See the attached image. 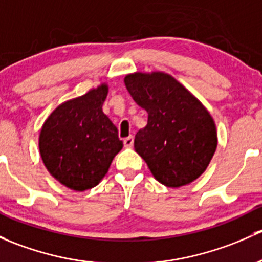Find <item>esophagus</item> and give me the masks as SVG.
Instances as JSON below:
<instances>
[{"label":"esophagus","instance_id":"34e87169","mask_svg":"<svg viewBox=\"0 0 262 262\" xmlns=\"http://www.w3.org/2000/svg\"><path fill=\"white\" fill-rule=\"evenodd\" d=\"M123 143H124V145H125V147H128V148L133 147V144H134V138H133V137H132V136L126 137V138L123 140Z\"/></svg>","mask_w":262,"mask_h":262}]
</instances>
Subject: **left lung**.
Here are the masks:
<instances>
[{"label":"left lung","instance_id":"1","mask_svg":"<svg viewBox=\"0 0 262 262\" xmlns=\"http://www.w3.org/2000/svg\"><path fill=\"white\" fill-rule=\"evenodd\" d=\"M129 94L147 110L134 148L157 181L172 188L197 180L216 152L217 133L207 109L164 73L126 75Z\"/></svg>","mask_w":262,"mask_h":262}]
</instances>
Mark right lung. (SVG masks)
Returning <instances> with one entry per match:
<instances>
[{
	"instance_id": "1",
	"label": "right lung",
	"mask_w": 262,
	"mask_h": 262,
	"mask_svg": "<svg viewBox=\"0 0 262 262\" xmlns=\"http://www.w3.org/2000/svg\"><path fill=\"white\" fill-rule=\"evenodd\" d=\"M108 86L57 106L43 123L38 147L50 174L74 191L95 187L123 148L118 129L103 113Z\"/></svg>"
}]
</instances>
